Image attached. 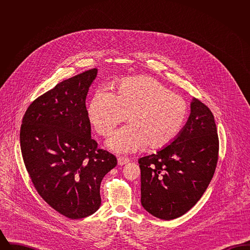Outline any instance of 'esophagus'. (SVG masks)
<instances>
[{
  "instance_id": "esophagus-1",
  "label": "esophagus",
  "mask_w": 250,
  "mask_h": 250,
  "mask_svg": "<svg viewBox=\"0 0 250 250\" xmlns=\"http://www.w3.org/2000/svg\"><path fill=\"white\" fill-rule=\"evenodd\" d=\"M129 161H130V160H129L128 158H126V157H119V158H118V165H120V166L125 165V164H127Z\"/></svg>"
}]
</instances>
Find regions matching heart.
I'll return each mask as SVG.
<instances>
[{
	"mask_svg": "<svg viewBox=\"0 0 250 250\" xmlns=\"http://www.w3.org/2000/svg\"><path fill=\"white\" fill-rule=\"evenodd\" d=\"M127 115L129 125L116 131L107 146L119 154L162 149L183 130L188 105L182 96L153 78L137 77L116 85L114 93L98 91L90 100L87 116L97 134L108 136Z\"/></svg>",
	"mask_w": 250,
	"mask_h": 250,
	"instance_id": "1",
	"label": "heart"
}]
</instances>
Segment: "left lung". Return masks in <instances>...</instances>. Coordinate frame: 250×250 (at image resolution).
<instances>
[{
	"label": "left lung",
	"instance_id": "1",
	"mask_svg": "<svg viewBox=\"0 0 250 250\" xmlns=\"http://www.w3.org/2000/svg\"><path fill=\"white\" fill-rule=\"evenodd\" d=\"M190 115L178 137L156 154L139 159L143 208L170 220L202 198L214 176L218 136L212 111L193 98Z\"/></svg>",
	"mask_w": 250,
	"mask_h": 250
}]
</instances>
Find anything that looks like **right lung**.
Listing matches in <instances>:
<instances>
[{"instance_id": "1", "label": "right lung", "mask_w": 250, "mask_h": 250, "mask_svg": "<svg viewBox=\"0 0 250 250\" xmlns=\"http://www.w3.org/2000/svg\"><path fill=\"white\" fill-rule=\"evenodd\" d=\"M97 69L57 84L28 107L21 127V149L34 187L50 207L68 218L94 214L100 185L117 159L91 138L85 105Z\"/></svg>"}]
</instances>
